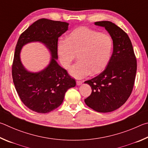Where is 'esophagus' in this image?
<instances>
[{
	"label": "esophagus",
	"mask_w": 148,
	"mask_h": 148,
	"mask_svg": "<svg viewBox=\"0 0 148 148\" xmlns=\"http://www.w3.org/2000/svg\"><path fill=\"white\" fill-rule=\"evenodd\" d=\"M77 86H80V85H81L82 84V81H77Z\"/></svg>",
	"instance_id": "1"
}]
</instances>
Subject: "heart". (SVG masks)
<instances>
[{
	"label": "heart",
	"mask_w": 148,
	"mask_h": 148,
	"mask_svg": "<svg viewBox=\"0 0 148 148\" xmlns=\"http://www.w3.org/2000/svg\"><path fill=\"white\" fill-rule=\"evenodd\" d=\"M114 41L107 34L81 27L60 39L57 43L59 60L65 68H69L77 55L79 61L69 69L71 76L82 79L99 73L109 64L112 58Z\"/></svg>",
	"instance_id": "1"
}]
</instances>
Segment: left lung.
<instances>
[{"label":"left lung","instance_id":"obj_1","mask_svg":"<svg viewBox=\"0 0 148 148\" xmlns=\"http://www.w3.org/2000/svg\"><path fill=\"white\" fill-rule=\"evenodd\" d=\"M105 27L114 41L112 58L104 71L84 83L92 94L84 99L87 106L99 112H110L122 106L130 96L136 73V60L128 35L114 23L95 22Z\"/></svg>","mask_w":148,"mask_h":148}]
</instances>
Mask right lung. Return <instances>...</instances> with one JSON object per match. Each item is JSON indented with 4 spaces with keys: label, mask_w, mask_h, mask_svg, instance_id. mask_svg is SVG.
Returning <instances> with one entry per match:
<instances>
[{
    "label": "right lung",
    "mask_w": 148,
    "mask_h": 148,
    "mask_svg": "<svg viewBox=\"0 0 148 148\" xmlns=\"http://www.w3.org/2000/svg\"><path fill=\"white\" fill-rule=\"evenodd\" d=\"M69 23L41 19L31 25L19 36L12 65V78L21 101L38 113H48L63 102L65 94L76 82L57 63L58 38L68 30ZM31 42L43 43L50 52L48 66L39 72H30L23 66L20 54L22 47Z\"/></svg>",
    "instance_id": "1"
}]
</instances>
